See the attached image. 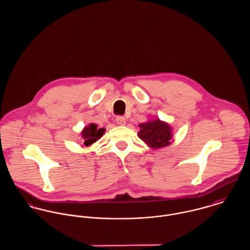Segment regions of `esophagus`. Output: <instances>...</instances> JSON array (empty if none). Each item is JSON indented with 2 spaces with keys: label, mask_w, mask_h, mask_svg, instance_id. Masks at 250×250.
Masks as SVG:
<instances>
[{
  "label": "esophagus",
  "mask_w": 250,
  "mask_h": 250,
  "mask_svg": "<svg viewBox=\"0 0 250 250\" xmlns=\"http://www.w3.org/2000/svg\"><path fill=\"white\" fill-rule=\"evenodd\" d=\"M115 120H116V123H117L118 125H125V124H126V119H125L123 116H121V115L116 116Z\"/></svg>",
  "instance_id": "1"
}]
</instances>
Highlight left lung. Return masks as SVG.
I'll return each instance as SVG.
<instances>
[{
    "label": "left lung",
    "mask_w": 250,
    "mask_h": 250,
    "mask_svg": "<svg viewBox=\"0 0 250 250\" xmlns=\"http://www.w3.org/2000/svg\"><path fill=\"white\" fill-rule=\"evenodd\" d=\"M139 126L141 128L139 132L140 139L150 147L157 149L171 143V129L168 124L162 122L160 119L142 123Z\"/></svg>",
    "instance_id": "left-lung-1"
}]
</instances>
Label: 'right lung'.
I'll list each match as a JSON object with an SVG mask.
<instances>
[{
    "label": "right lung",
    "mask_w": 250,
    "mask_h": 250,
    "mask_svg": "<svg viewBox=\"0 0 250 250\" xmlns=\"http://www.w3.org/2000/svg\"><path fill=\"white\" fill-rule=\"evenodd\" d=\"M105 129H98L96 124L91 123L87 127H85L82 132V138L83 139V144L85 146H88L96 141H98L104 134Z\"/></svg>",
    "instance_id": "obj_1"
}]
</instances>
